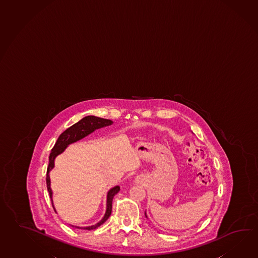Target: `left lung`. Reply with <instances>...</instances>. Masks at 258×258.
Listing matches in <instances>:
<instances>
[{
    "label": "left lung",
    "instance_id": "8db88e82",
    "mask_svg": "<svg viewBox=\"0 0 258 258\" xmlns=\"http://www.w3.org/2000/svg\"><path fill=\"white\" fill-rule=\"evenodd\" d=\"M145 217H146V218H147V219H148V216H147V213H146V211H145Z\"/></svg>",
    "mask_w": 258,
    "mask_h": 258
}]
</instances>
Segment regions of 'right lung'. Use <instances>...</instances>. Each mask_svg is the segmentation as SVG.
Masks as SVG:
<instances>
[{
    "label": "right lung",
    "instance_id": "1",
    "mask_svg": "<svg viewBox=\"0 0 258 258\" xmlns=\"http://www.w3.org/2000/svg\"><path fill=\"white\" fill-rule=\"evenodd\" d=\"M114 122L110 119H105L102 117L95 116H87L82 118L81 120L78 121L77 123H75L74 125L70 126L65 132H62L59 137L58 138L57 142L55 143L54 147L51 150V153L49 155V161H48V166L47 170V191L50 196L51 202H52L53 209L55 212L57 213V211L53 204V192L51 187H50V177H49V172L54 168L55 166V159L56 157L63 153L66 150V148L68 147L70 144L74 143V142H79L82 139L87 137L91 133L95 132L96 130H99L105 126H111ZM120 190V187L118 185H116L114 187H112L111 189L108 190L107 195H106V207H105V215L102 218L100 221H98L97 223H95V225H91L87 227H79L74 226L72 224H70L71 226L78 228V229H84V230H94L96 229L97 227L101 226L105 221H107V219L110 217L111 211H112V201L113 198L115 195L117 194Z\"/></svg>",
    "mask_w": 258,
    "mask_h": 258
}]
</instances>
